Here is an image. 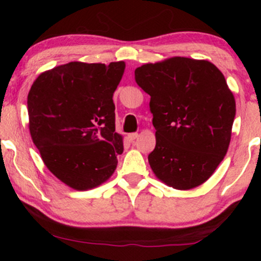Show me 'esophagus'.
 I'll return each instance as SVG.
<instances>
[{
	"instance_id": "esophagus-1",
	"label": "esophagus",
	"mask_w": 261,
	"mask_h": 261,
	"mask_svg": "<svg viewBox=\"0 0 261 261\" xmlns=\"http://www.w3.org/2000/svg\"><path fill=\"white\" fill-rule=\"evenodd\" d=\"M127 137H128V140L131 141V142H133V141H135L137 139V137H139V134L137 133H133V134H128L127 135Z\"/></svg>"
}]
</instances>
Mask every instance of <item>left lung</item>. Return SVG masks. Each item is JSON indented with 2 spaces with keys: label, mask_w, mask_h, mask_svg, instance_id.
Here are the masks:
<instances>
[{
  "label": "left lung",
  "mask_w": 261,
  "mask_h": 261,
  "mask_svg": "<svg viewBox=\"0 0 261 261\" xmlns=\"http://www.w3.org/2000/svg\"><path fill=\"white\" fill-rule=\"evenodd\" d=\"M135 79L151 95L152 172L176 190L203 184L222 162L232 136L236 99L223 73L207 60L174 56L140 66Z\"/></svg>",
  "instance_id": "1"
}]
</instances>
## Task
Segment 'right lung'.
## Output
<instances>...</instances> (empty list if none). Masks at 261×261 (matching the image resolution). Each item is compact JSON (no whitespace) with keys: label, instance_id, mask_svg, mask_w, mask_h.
<instances>
[{"label":"right lung","instance_id":"right-lung-1","mask_svg":"<svg viewBox=\"0 0 261 261\" xmlns=\"http://www.w3.org/2000/svg\"><path fill=\"white\" fill-rule=\"evenodd\" d=\"M125 62L72 61L40 73L28 93L29 131L44 164L74 190L106 182L124 151L113 94Z\"/></svg>","mask_w":261,"mask_h":261}]
</instances>
